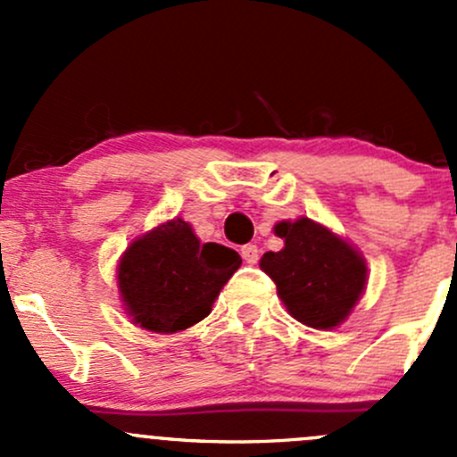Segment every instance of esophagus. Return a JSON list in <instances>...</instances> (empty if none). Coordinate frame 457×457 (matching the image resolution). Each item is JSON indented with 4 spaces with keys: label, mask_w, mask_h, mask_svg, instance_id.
<instances>
[{
    "label": "esophagus",
    "mask_w": 457,
    "mask_h": 457,
    "mask_svg": "<svg viewBox=\"0 0 457 457\" xmlns=\"http://www.w3.org/2000/svg\"><path fill=\"white\" fill-rule=\"evenodd\" d=\"M241 256H243V261L245 262H250V265H254V262L258 261V247L256 245H243L241 247Z\"/></svg>",
    "instance_id": "esophagus-1"
}]
</instances>
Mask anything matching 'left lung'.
<instances>
[{
    "label": "left lung",
    "mask_w": 457,
    "mask_h": 457,
    "mask_svg": "<svg viewBox=\"0 0 457 457\" xmlns=\"http://www.w3.org/2000/svg\"><path fill=\"white\" fill-rule=\"evenodd\" d=\"M280 252H267L261 270L276 283L289 314L314 329H331L361 298L367 265L343 238L310 219L276 225Z\"/></svg>",
    "instance_id": "obj_1"
}]
</instances>
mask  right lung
I'll return each instance as SVG.
<instances>
[{"mask_svg":"<svg viewBox=\"0 0 457 457\" xmlns=\"http://www.w3.org/2000/svg\"><path fill=\"white\" fill-rule=\"evenodd\" d=\"M238 267V252L201 243L186 220L174 219L128 247L119 265V289L137 325L174 334L210 314Z\"/></svg>","mask_w":457,"mask_h":457,"instance_id":"1","label":"right lung"}]
</instances>
